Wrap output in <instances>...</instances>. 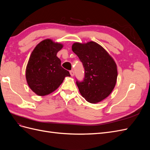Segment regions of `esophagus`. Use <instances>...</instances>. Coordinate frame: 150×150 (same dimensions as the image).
<instances>
[{
  "label": "esophagus",
  "instance_id": "34e87169",
  "mask_svg": "<svg viewBox=\"0 0 150 150\" xmlns=\"http://www.w3.org/2000/svg\"><path fill=\"white\" fill-rule=\"evenodd\" d=\"M69 72H70V74H71V76H74V71L71 70V71H70Z\"/></svg>",
  "mask_w": 150,
  "mask_h": 150
}]
</instances>
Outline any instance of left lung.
Returning a JSON list of instances; mask_svg holds the SVG:
<instances>
[{"mask_svg":"<svg viewBox=\"0 0 150 150\" xmlns=\"http://www.w3.org/2000/svg\"><path fill=\"white\" fill-rule=\"evenodd\" d=\"M72 50L84 68L83 81H76L81 94L91 103L103 101L116 85L117 71L114 59L101 46L93 41L74 43Z\"/></svg>","mask_w":150,"mask_h":150,"instance_id":"1","label":"left lung"}]
</instances>
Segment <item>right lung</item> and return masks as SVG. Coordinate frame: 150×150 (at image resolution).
I'll return each instance as SVG.
<instances>
[{"label": "right lung", "instance_id": "obj_1", "mask_svg": "<svg viewBox=\"0 0 150 150\" xmlns=\"http://www.w3.org/2000/svg\"><path fill=\"white\" fill-rule=\"evenodd\" d=\"M62 44L51 39H45L32 52L26 67L25 77L29 88L39 96H46L54 91L70 76L69 72L61 66L57 53Z\"/></svg>", "mask_w": 150, "mask_h": 150}]
</instances>
